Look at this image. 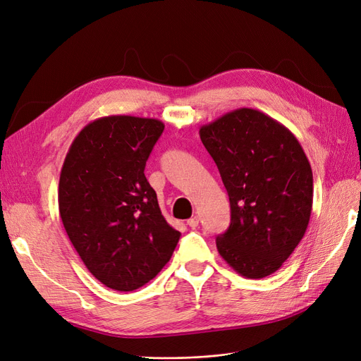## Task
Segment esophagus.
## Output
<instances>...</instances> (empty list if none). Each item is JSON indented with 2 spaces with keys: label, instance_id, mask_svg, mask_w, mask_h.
Here are the masks:
<instances>
[{
  "label": "esophagus",
  "instance_id": "esophagus-1",
  "mask_svg": "<svg viewBox=\"0 0 361 361\" xmlns=\"http://www.w3.org/2000/svg\"><path fill=\"white\" fill-rule=\"evenodd\" d=\"M187 226L190 228H196L199 226V218L197 216H192L190 219H187Z\"/></svg>",
  "mask_w": 361,
  "mask_h": 361
}]
</instances>
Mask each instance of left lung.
Returning <instances> with one entry per match:
<instances>
[{"label": "left lung", "instance_id": "obj_1", "mask_svg": "<svg viewBox=\"0 0 361 361\" xmlns=\"http://www.w3.org/2000/svg\"><path fill=\"white\" fill-rule=\"evenodd\" d=\"M230 199L231 221L219 255L243 277L277 271L304 238L312 172L296 137L255 109L228 112L199 130Z\"/></svg>", "mask_w": 361, "mask_h": 361}]
</instances>
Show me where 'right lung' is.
I'll use <instances>...</instances> for the list:
<instances>
[{"label":"right lung","instance_id":"obj_1","mask_svg":"<svg viewBox=\"0 0 361 361\" xmlns=\"http://www.w3.org/2000/svg\"><path fill=\"white\" fill-rule=\"evenodd\" d=\"M164 128L152 118H99L75 137L60 172L59 211L68 236L88 271L119 292L150 281L181 236L145 176Z\"/></svg>","mask_w":361,"mask_h":361}]
</instances>
